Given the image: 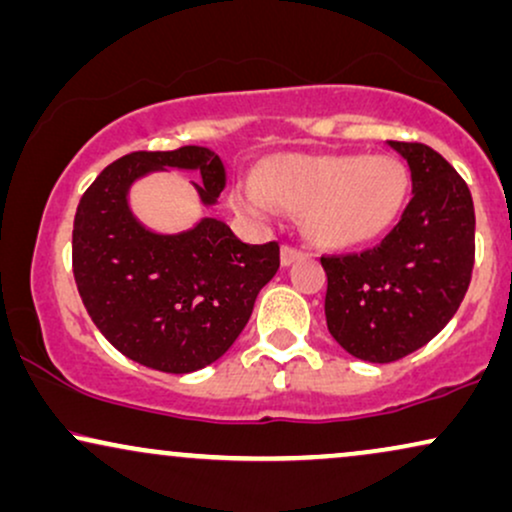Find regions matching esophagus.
I'll list each match as a JSON object with an SVG mask.
<instances>
[{
    "label": "esophagus",
    "mask_w": 512,
    "mask_h": 512,
    "mask_svg": "<svg viewBox=\"0 0 512 512\" xmlns=\"http://www.w3.org/2000/svg\"><path fill=\"white\" fill-rule=\"evenodd\" d=\"M300 257H302V250L293 248V245H283V248H281V264H283V267H288V264L300 260Z\"/></svg>",
    "instance_id": "esophagus-1"
}]
</instances>
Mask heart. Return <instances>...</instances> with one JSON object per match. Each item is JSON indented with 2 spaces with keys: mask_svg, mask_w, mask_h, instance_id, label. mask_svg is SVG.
I'll list each match as a JSON object with an SVG mask.
<instances>
[{
  "mask_svg": "<svg viewBox=\"0 0 512 512\" xmlns=\"http://www.w3.org/2000/svg\"><path fill=\"white\" fill-rule=\"evenodd\" d=\"M394 155H276L262 177L238 181L234 208L257 219L300 212L304 234L323 248H354L394 224L409 193Z\"/></svg>",
  "mask_w": 512,
  "mask_h": 512,
  "instance_id": "obj_1",
  "label": "heart"
}]
</instances>
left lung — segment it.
I'll list each match as a JSON object with an SVG mask.
<instances>
[{"label": "left lung", "instance_id": "obj_1", "mask_svg": "<svg viewBox=\"0 0 512 512\" xmlns=\"http://www.w3.org/2000/svg\"><path fill=\"white\" fill-rule=\"evenodd\" d=\"M387 146L411 170L399 222L371 250L321 257L328 331L371 364L428 345L461 307L475 264V208L461 174L425 144Z\"/></svg>", "mask_w": 512, "mask_h": 512}]
</instances>
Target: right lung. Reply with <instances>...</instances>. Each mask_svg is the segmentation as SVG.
Listing matches in <instances>:
<instances>
[{"label": "right lung", "mask_w": 512, "mask_h": 512, "mask_svg": "<svg viewBox=\"0 0 512 512\" xmlns=\"http://www.w3.org/2000/svg\"><path fill=\"white\" fill-rule=\"evenodd\" d=\"M200 172V203L226 186L222 158L205 146L122 155L84 191L73 224V274L84 309L127 359L163 373L210 366L234 345L257 293L278 271V243L248 245L215 217L155 234L134 217L129 189L151 172Z\"/></svg>", "instance_id": "right-lung-1"}]
</instances>
